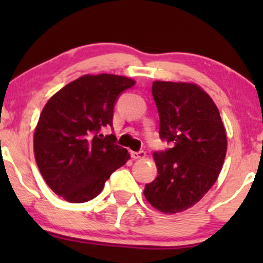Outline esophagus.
Listing matches in <instances>:
<instances>
[{
    "label": "esophagus",
    "mask_w": 263,
    "mask_h": 263,
    "mask_svg": "<svg viewBox=\"0 0 263 263\" xmlns=\"http://www.w3.org/2000/svg\"><path fill=\"white\" fill-rule=\"evenodd\" d=\"M131 156L134 159H143L146 158V152H144V151H140V152H131Z\"/></svg>",
    "instance_id": "esophagus-1"
}]
</instances>
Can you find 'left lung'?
<instances>
[{"instance_id": "8db88e82", "label": "left lung", "mask_w": 263, "mask_h": 263, "mask_svg": "<svg viewBox=\"0 0 263 263\" xmlns=\"http://www.w3.org/2000/svg\"><path fill=\"white\" fill-rule=\"evenodd\" d=\"M152 95L159 136L173 147L153 153L158 176L143 194L162 213H182L218 179L228 149L226 129L215 102L197 84L157 80Z\"/></svg>"}]
</instances>
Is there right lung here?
I'll return each instance as SVG.
<instances>
[{"instance_id": "obj_1", "label": "right lung", "mask_w": 263, "mask_h": 263, "mask_svg": "<svg viewBox=\"0 0 263 263\" xmlns=\"http://www.w3.org/2000/svg\"><path fill=\"white\" fill-rule=\"evenodd\" d=\"M131 78L115 74L83 75L48 100L33 137L35 162L45 183L69 203L98 197L105 182L129 159L116 137L100 128L112 126L114 106Z\"/></svg>"}]
</instances>
